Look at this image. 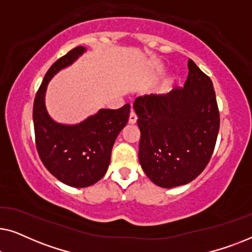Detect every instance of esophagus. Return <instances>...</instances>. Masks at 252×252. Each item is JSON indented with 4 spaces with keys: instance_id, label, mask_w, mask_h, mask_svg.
<instances>
[{
    "instance_id": "1",
    "label": "esophagus",
    "mask_w": 252,
    "mask_h": 252,
    "mask_svg": "<svg viewBox=\"0 0 252 252\" xmlns=\"http://www.w3.org/2000/svg\"><path fill=\"white\" fill-rule=\"evenodd\" d=\"M136 120H137V117H136V115H135V112L130 111V113H129V119H128L129 124H135Z\"/></svg>"
}]
</instances>
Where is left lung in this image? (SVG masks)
I'll list each match as a JSON object with an SVG mask.
<instances>
[{"label":"left lung","mask_w":252,"mask_h":252,"mask_svg":"<svg viewBox=\"0 0 252 252\" xmlns=\"http://www.w3.org/2000/svg\"><path fill=\"white\" fill-rule=\"evenodd\" d=\"M184 87L134 102L141 130L139 160L155 185L172 188L194 180L210 161L220 117L211 79L191 60Z\"/></svg>","instance_id":"8db88e82"}]
</instances>
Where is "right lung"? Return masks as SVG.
I'll return each instance as SVG.
<instances>
[{"mask_svg":"<svg viewBox=\"0 0 252 252\" xmlns=\"http://www.w3.org/2000/svg\"><path fill=\"white\" fill-rule=\"evenodd\" d=\"M86 51L77 47L51 65L35 95L33 123L40 159L48 171L63 184L75 188L92 186L108 171L113 143L126 126L129 104L117 110L101 109L78 125L54 122L44 105L48 82Z\"/></svg>","mask_w":252,"mask_h":252,"instance_id":"add662e5","label":"right lung"}]
</instances>
